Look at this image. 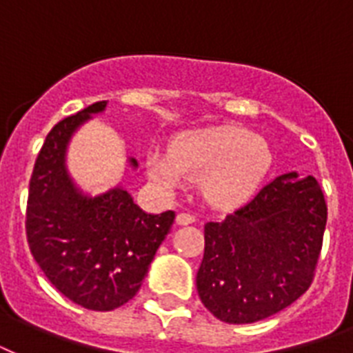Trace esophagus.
Listing matches in <instances>:
<instances>
[{
  "instance_id": "esophagus-1",
  "label": "esophagus",
  "mask_w": 353,
  "mask_h": 353,
  "mask_svg": "<svg viewBox=\"0 0 353 353\" xmlns=\"http://www.w3.org/2000/svg\"><path fill=\"white\" fill-rule=\"evenodd\" d=\"M194 221H196V218L190 212H179L176 218L177 225H188V223H194Z\"/></svg>"
}]
</instances>
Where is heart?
<instances>
[{"mask_svg": "<svg viewBox=\"0 0 353 353\" xmlns=\"http://www.w3.org/2000/svg\"><path fill=\"white\" fill-rule=\"evenodd\" d=\"M273 165L263 137L236 126H220L183 135L172 152H154L148 174L168 190L187 179L203 181L205 196L216 207H236L256 192Z\"/></svg>", "mask_w": 353, "mask_h": 353, "instance_id": "obj_1", "label": "heart"}]
</instances>
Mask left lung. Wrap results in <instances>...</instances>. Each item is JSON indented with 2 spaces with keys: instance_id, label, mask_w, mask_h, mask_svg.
I'll list each match as a JSON object with an SVG mask.
<instances>
[{
  "instance_id": "left-lung-1",
  "label": "left lung",
  "mask_w": 353,
  "mask_h": 353,
  "mask_svg": "<svg viewBox=\"0 0 353 353\" xmlns=\"http://www.w3.org/2000/svg\"><path fill=\"white\" fill-rule=\"evenodd\" d=\"M326 218L317 179L290 172L209 221L196 276L203 306L223 323L249 324L293 304L312 285Z\"/></svg>"
}]
</instances>
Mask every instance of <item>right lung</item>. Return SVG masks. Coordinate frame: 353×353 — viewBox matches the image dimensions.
Masks as SVG:
<instances>
[{"label": "right lung", "mask_w": 353, "mask_h": 353, "mask_svg": "<svg viewBox=\"0 0 353 353\" xmlns=\"http://www.w3.org/2000/svg\"><path fill=\"white\" fill-rule=\"evenodd\" d=\"M106 104L95 102L49 132L30 176L25 220L29 249L49 282L93 312H112L135 296L176 218L174 210L144 212L121 185L88 196L71 179L69 141ZM128 163L137 168L133 157Z\"/></svg>", "instance_id": "add662e5"}]
</instances>
